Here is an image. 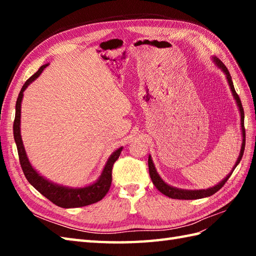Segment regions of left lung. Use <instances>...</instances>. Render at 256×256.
I'll return each instance as SVG.
<instances>
[{"mask_svg": "<svg viewBox=\"0 0 256 256\" xmlns=\"http://www.w3.org/2000/svg\"><path fill=\"white\" fill-rule=\"evenodd\" d=\"M214 59V62L216 64V66H218L219 68H221L222 72H224L226 74V79H228V82H229V86H230V88H231L232 94H233V96H234V99H236V101L238 103V110H240V113H241V128H242L243 142H242V148H241L240 155H238V160L236 162L234 167H233L232 172L224 179V180H222L221 182H219L218 184H216L214 187H211V188H208V189H201V190H184V189H178V188L170 186V184H167L160 177L158 174H157V172L155 170V166L153 164V160H152L150 156H148V170H150V176L152 182H153V184H155V187L158 189L162 194H164L165 196H167V197H170L172 199L194 200V199H200V198L209 197V196H212L214 194H216V192H218V190H220L222 187L224 186V184L228 182V179L230 178L233 170H236V167L238 166V162H241V158H242L243 153H244V148H246V128H244V110H243L241 100H240V98H238V94L236 92L234 86H233L229 70H228V68L224 66V64L222 62L220 59L216 58V57Z\"/></svg>", "mask_w": 256, "mask_h": 256, "instance_id": "left-lung-1", "label": "left lung"}]
</instances>
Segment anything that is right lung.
<instances>
[{"label":"right lung","instance_id":"1","mask_svg":"<svg viewBox=\"0 0 256 256\" xmlns=\"http://www.w3.org/2000/svg\"><path fill=\"white\" fill-rule=\"evenodd\" d=\"M48 64H44L42 66L38 72H36L30 78L26 80L24 86H22L18 98V101H16V106H15V120L13 124V131H14V140L16 146H18V158L20 162V167L23 170L24 175L30 184L34 187L36 190H38L42 196L50 200L52 204H55L58 206H62V208H78V206H89L92 204H96L98 201H100L104 196L108 194V189L111 187L112 182V167L113 164L116 162L120 154L122 152V148L116 150L114 153L110 156V158L108 160L106 165L103 170L100 178L98 180L90 184L88 187L84 188H68V187H62L58 186L56 184H52L48 182L47 179L42 177L40 174H38L34 168L32 167L30 162L27 158L25 148L23 142H22L20 138V103L23 100V92L27 88L32 81H34L38 76L42 74L44 68H46Z\"/></svg>","mask_w":256,"mask_h":256}]
</instances>
